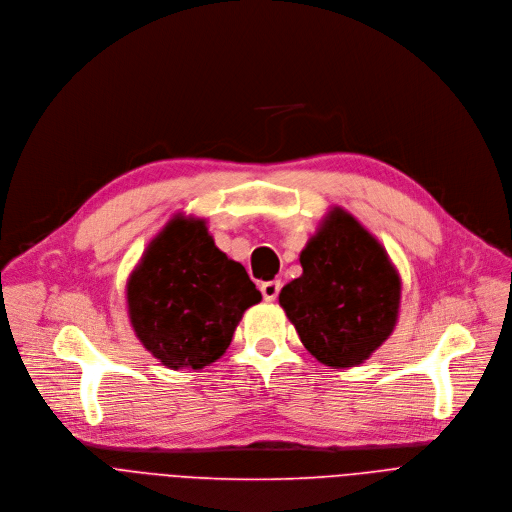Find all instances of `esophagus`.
Segmentation results:
<instances>
[{"instance_id":"esophagus-1","label":"esophagus","mask_w":512,"mask_h":512,"mask_svg":"<svg viewBox=\"0 0 512 512\" xmlns=\"http://www.w3.org/2000/svg\"><path fill=\"white\" fill-rule=\"evenodd\" d=\"M280 288H282L280 280H268V282H262V284H260V292H262L264 300H276Z\"/></svg>"}]
</instances>
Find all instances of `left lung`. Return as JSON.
I'll use <instances>...</instances> for the list:
<instances>
[{
    "mask_svg": "<svg viewBox=\"0 0 512 512\" xmlns=\"http://www.w3.org/2000/svg\"><path fill=\"white\" fill-rule=\"evenodd\" d=\"M302 276L280 290V306L311 355L355 367L393 333L401 282L383 246L345 210L329 212L300 252Z\"/></svg>",
    "mask_w": 512,
    "mask_h": 512,
    "instance_id": "left-lung-1",
    "label": "left lung"
}]
</instances>
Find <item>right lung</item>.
<instances>
[{
	"label": "right lung",
	"mask_w": 512,
	"mask_h": 512,
	"mask_svg": "<svg viewBox=\"0 0 512 512\" xmlns=\"http://www.w3.org/2000/svg\"><path fill=\"white\" fill-rule=\"evenodd\" d=\"M260 300L246 268L216 248L206 222L179 216L127 282L135 335L169 369H203L220 359L244 311Z\"/></svg>",
	"instance_id": "obj_1"
}]
</instances>
